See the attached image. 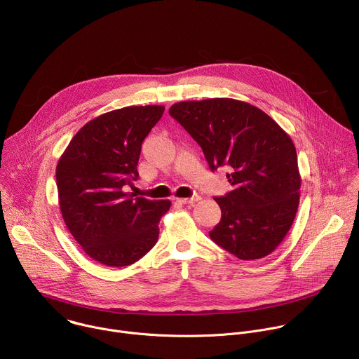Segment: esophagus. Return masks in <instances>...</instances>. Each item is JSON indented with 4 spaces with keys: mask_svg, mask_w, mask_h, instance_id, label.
Returning a JSON list of instances; mask_svg holds the SVG:
<instances>
[{
    "mask_svg": "<svg viewBox=\"0 0 359 359\" xmlns=\"http://www.w3.org/2000/svg\"><path fill=\"white\" fill-rule=\"evenodd\" d=\"M201 197L200 196H191V197H183V198H177L179 203H183V204H193L196 201H198Z\"/></svg>",
    "mask_w": 359,
    "mask_h": 359,
    "instance_id": "1",
    "label": "esophagus"
}]
</instances>
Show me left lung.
Segmentation results:
<instances>
[{
    "mask_svg": "<svg viewBox=\"0 0 359 359\" xmlns=\"http://www.w3.org/2000/svg\"><path fill=\"white\" fill-rule=\"evenodd\" d=\"M169 114L200 144L215 172L229 168L233 190L215 197L222 209L210 238L240 260L273 252L288 233L301 177L291 137L257 107L215 97L175 104Z\"/></svg>",
    "mask_w": 359,
    "mask_h": 359,
    "instance_id": "left-lung-1",
    "label": "left lung"
}]
</instances>
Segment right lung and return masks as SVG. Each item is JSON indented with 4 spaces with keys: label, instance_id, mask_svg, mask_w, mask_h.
<instances>
[{
    "label": "right lung",
    "instance_id": "obj_1",
    "mask_svg": "<svg viewBox=\"0 0 359 359\" xmlns=\"http://www.w3.org/2000/svg\"><path fill=\"white\" fill-rule=\"evenodd\" d=\"M165 107H128L100 115L72 137L57 166L64 222L95 262L109 267L136 263L156 244L169 200L125 191L139 177L142 142Z\"/></svg>",
    "mask_w": 359,
    "mask_h": 359
}]
</instances>
